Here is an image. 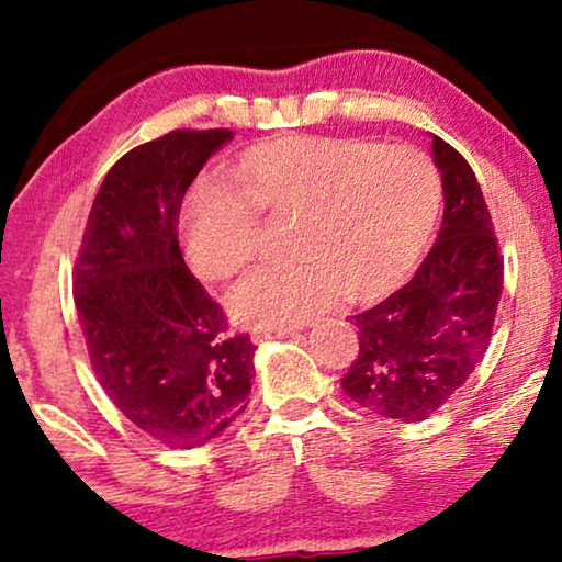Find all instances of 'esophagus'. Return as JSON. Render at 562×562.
<instances>
[{"label":"esophagus","instance_id":"obj_1","mask_svg":"<svg viewBox=\"0 0 562 562\" xmlns=\"http://www.w3.org/2000/svg\"><path fill=\"white\" fill-rule=\"evenodd\" d=\"M294 335V329H263V327H258V329H252V342H263V340H273V337H291Z\"/></svg>","mask_w":562,"mask_h":562}]
</instances>
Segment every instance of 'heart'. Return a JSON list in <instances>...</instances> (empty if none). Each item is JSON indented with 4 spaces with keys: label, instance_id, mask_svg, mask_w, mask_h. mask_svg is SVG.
<instances>
[{
    "label": "heart",
    "instance_id": "obj_1",
    "mask_svg": "<svg viewBox=\"0 0 562 562\" xmlns=\"http://www.w3.org/2000/svg\"><path fill=\"white\" fill-rule=\"evenodd\" d=\"M240 189L202 181L181 210L189 263L227 281L256 252L260 214L289 217L286 266H258L229 291V312L258 327H296L337 294L371 302L396 289L425 252L442 187L425 153L358 137H279L252 145Z\"/></svg>",
    "mask_w": 562,
    "mask_h": 562
}]
</instances>
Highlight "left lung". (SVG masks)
<instances>
[{
  "instance_id": "1",
  "label": "left lung",
  "mask_w": 562,
  "mask_h": 562,
  "mask_svg": "<svg viewBox=\"0 0 562 562\" xmlns=\"http://www.w3.org/2000/svg\"><path fill=\"white\" fill-rule=\"evenodd\" d=\"M445 212L414 279L352 317L358 356L342 391L389 419L422 422L450 402L481 363L504 283L494 222L468 160L435 135Z\"/></svg>"
}]
</instances>
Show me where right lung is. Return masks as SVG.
Returning <instances> with one entry per match:
<instances>
[{
	"instance_id": "right-lung-1",
	"label": "right lung",
	"mask_w": 562,
	"mask_h": 562,
	"mask_svg": "<svg viewBox=\"0 0 562 562\" xmlns=\"http://www.w3.org/2000/svg\"><path fill=\"white\" fill-rule=\"evenodd\" d=\"M233 130L179 127L104 176L76 252L74 302L89 363L112 404L166 448H199L248 409V333L183 263L179 214Z\"/></svg>"
}]
</instances>
